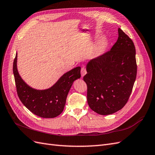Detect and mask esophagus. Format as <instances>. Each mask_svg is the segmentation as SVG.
I'll return each mask as SVG.
<instances>
[{"instance_id":"1","label":"esophagus","mask_w":155,"mask_h":155,"mask_svg":"<svg viewBox=\"0 0 155 155\" xmlns=\"http://www.w3.org/2000/svg\"><path fill=\"white\" fill-rule=\"evenodd\" d=\"M86 74H87V70H86L85 68L82 67L81 69V76L83 77Z\"/></svg>"}]
</instances>
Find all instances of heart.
Masks as SVG:
<instances>
[{"label":"heart","instance_id":"heart-1","mask_svg":"<svg viewBox=\"0 0 155 155\" xmlns=\"http://www.w3.org/2000/svg\"><path fill=\"white\" fill-rule=\"evenodd\" d=\"M107 45V41L105 39H103L100 41V42L97 45V47L96 49V54L97 55H100L103 54V52L105 51L106 46Z\"/></svg>","mask_w":155,"mask_h":155}]
</instances>
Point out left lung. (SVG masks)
<instances>
[{"instance_id": "1", "label": "left lung", "mask_w": 155, "mask_h": 155, "mask_svg": "<svg viewBox=\"0 0 155 155\" xmlns=\"http://www.w3.org/2000/svg\"><path fill=\"white\" fill-rule=\"evenodd\" d=\"M83 80L87 85V102L101 115L121 109L127 102L137 77L136 50L133 41L120 28L112 48L87 64Z\"/></svg>"}]
</instances>
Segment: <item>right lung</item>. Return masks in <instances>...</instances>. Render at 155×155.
I'll return each mask as SVG.
<instances>
[{
	"instance_id": "right-lung-1",
	"label": "right lung",
	"mask_w": 155,
	"mask_h": 155,
	"mask_svg": "<svg viewBox=\"0 0 155 155\" xmlns=\"http://www.w3.org/2000/svg\"><path fill=\"white\" fill-rule=\"evenodd\" d=\"M17 54L13 61V71L17 95L32 113L41 118H52L63 112L67 97L73 82L81 78V67H78L63 74L54 85L46 90H36L22 80L17 68Z\"/></svg>"
}]
</instances>
